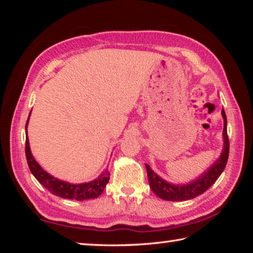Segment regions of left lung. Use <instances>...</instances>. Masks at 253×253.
<instances>
[{
    "instance_id": "1",
    "label": "left lung",
    "mask_w": 253,
    "mask_h": 253,
    "mask_svg": "<svg viewBox=\"0 0 253 253\" xmlns=\"http://www.w3.org/2000/svg\"><path fill=\"white\" fill-rule=\"evenodd\" d=\"M221 114L222 117H223V132H222V136H223V148H222L220 157L203 174H201L198 178L186 184H173L165 181L164 178H162L160 175L154 172L151 166L145 164L147 169L149 186H151L153 192L158 198L165 201H186L194 199L209 190L215 183L216 179L219 178L225 169L230 148L224 109H222Z\"/></svg>"
}]
</instances>
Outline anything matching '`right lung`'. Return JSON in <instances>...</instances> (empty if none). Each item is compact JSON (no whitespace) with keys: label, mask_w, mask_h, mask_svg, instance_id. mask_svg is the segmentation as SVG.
<instances>
[{"label":"right lung","mask_w":253,"mask_h":253,"mask_svg":"<svg viewBox=\"0 0 253 253\" xmlns=\"http://www.w3.org/2000/svg\"><path fill=\"white\" fill-rule=\"evenodd\" d=\"M30 116H31V113H30L27 124H25V134H27V137H25V156H27L29 169L33 174V176L38 179V182L42 184L50 193L62 199L84 201L98 198L104 192L107 183L109 181L108 169H106L99 176L92 179V181L80 184L62 181V179H59L50 175L46 170L41 168L31 153L28 137V125Z\"/></svg>","instance_id":"right-lung-1"}]
</instances>
